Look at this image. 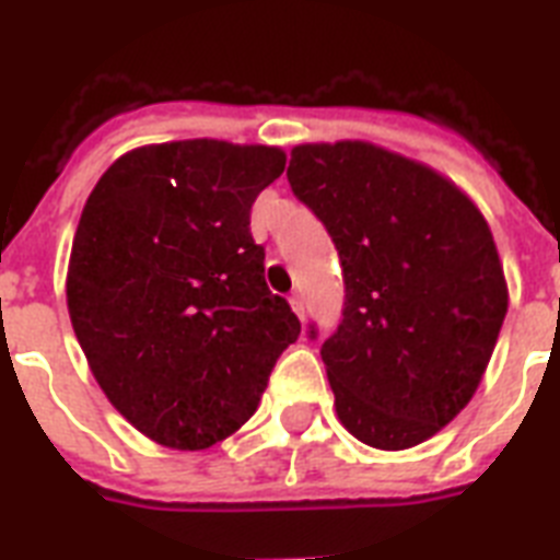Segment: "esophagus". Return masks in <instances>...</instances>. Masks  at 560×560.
Here are the masks:
<instances>
[{"mask_svg": "<svg viewBox=\"0 0 560 560\" xmlns=\"http://www.w3.org/2000/svg\"><path fill=\"white\" fill-rule=\"evenodd\" d=\"M290 304H293V311H295V316H299V319L304 322V299L299 293H293L290 295Z\"/></svg>", "mask_w": 560, "mask_h": 560, "instance_id": "34e87169", "label": "esophagus"}]
</instances>
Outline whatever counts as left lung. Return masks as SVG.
I'll return each mask as SVG.
<instances>
[{
    "mask_svg": "<svg viewBox=\"0 0 560 560\" xmlns=\"http://www.w3.org/2000/svg\"><path fill=\"white\" fill-rule=\"evenodd\" d=\"M288 180L342 261V322L322 345L339 420L383 452L434 438L469 406L509 307L486 218L452 180L362 140L295 147Z\"/></svg>",
    "mask_w": 560,
    "mask_h": 560,
    "instance_id": "1",
    "label": "left lung"
}]
</instances>
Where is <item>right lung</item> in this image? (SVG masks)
I'll list each match as a JSON object with an SVG mask.
<instances>
[{
	"mask_svg": "<svg viewBox=\"0 0 560 560\" xmlns=\"http://www.w3.org/2000/svg\"><path fill=\"white\" fill-rule=\"evenodd\" d=\"M281 172L276 147L177 140L122 154L85 201L71 325L108 402L154 443L198 452L230 438L302 334L249 233Z\"/></svg>",
	"mask_w": 560,
	"mask_h": 560,
	"instance_id": "obj_1",
	"label": "right lung"
}]
</instances>
